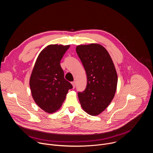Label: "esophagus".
<instances>
[{"instance_id": "1", "label": "esophagus", "mask_w": 153, "mask_h": 153, "mask_svg": "<svg viewBox=\"0 0 153 153\" xmlns=\"http://www.w3.org/2000/svg\"><path fill=\"white\" fill-rule=\"evenodd\" d=\"M71 84L73 85V88H74L76 87V82L74 81V82H71Z\"/></svg>"}]
</instances>
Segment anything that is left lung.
Returning a JSON list of instances; mask_svg holds the SVG:
<instances>
[{"mask_svg":"<svg viewBox=\"0 0 153 153\" xmlns=\"http://www.w3.org/2000/svg\"><path fill=\"white\" fill-rule=\"evenodd\" d=\"M76 53L85 68L87 85L78 97L83 110L91 116L103 111L113 99L117 75L107 50L101 45L91 43L76 47Z\"/></svg>","mask_w":153,"mask_h":153,"instance_id":"1","label":"left lung"}]
</instances>
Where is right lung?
Listing matches in <instances>:
<instances>
[{
  "mask_svg": "<svg viewBox=\"0 0 153 153\" xmlns=\"http://www.w3.org/2000/svg\"><path fill=\"white\" fill-rule=\"evenodd\" d=\"M70 45H50L39 54L31 73L30 86L36 104L47 113L60 108L72 85L64 78L60 60Z\"/></svg>",
  "mask_w": 153,
  "mask_h": 153,
  "instance_id": "1",
  "label": "right lung"
}]
</instances>
